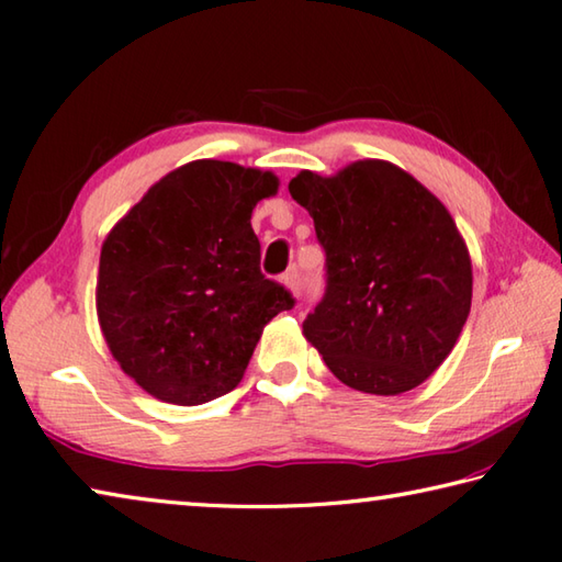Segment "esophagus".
<instances>
[{"label":"esophagus","mask_w":562,"mask_h":562,"mask_svg":"<svg viewBox=\"0 0 562 562\" xmlns=\"http://www.w3.org/2000/svg\"><path fill=\"white\" fill-rule=\"evenodd\" d=\"M282 282L288 284L292 294H300V292H302V274H300V270H297V268H292L290 272H284Z\"/></svg>","instance_id":"1"}]
</instances>
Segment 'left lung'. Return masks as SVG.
I'll return each instance as SVG.
<instances>
[{"mask_svg": "<svg viewBox=\"0 0 562 562\" xmlns=\"http://www.w3.org/2000/svg\"><path fill=\"white\" fill-rule=\"evenodd\" d=\"M290 193L326 252L307 341L353 391H413L450 356L472 307V260L450 211L383 159L334 177L300 171Z\"/></svg>", "mask_w": 562, "mask_h": 562, "instance_id": "8db88e82", "label": "left lung"}]
</instances>
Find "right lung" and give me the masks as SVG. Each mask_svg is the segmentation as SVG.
Segmentation results:
<instances>
[{
  "label": "right lung",
  "mask_w": 562,
  "mask_h": 562,
  "mask_svg": "<svg viewBox=\"0 0 562 562\" xmlns=\"http://www.w3.org/2000/svg\"><path fill=\"white\" fill-rule=\"evenodd\" d=\"M272 171L189 161L159 179L115 223L100 250L98 322L120 369L165 403L231 393L265 324L294 307L260 272L250 226L278 193Z\"/></svg>",
  "instance_id": "obj_1"
}]
</instances>
